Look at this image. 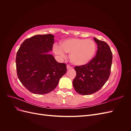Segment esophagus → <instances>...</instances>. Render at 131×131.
<instances>
[{"instance_id":"34e87169","label":"esophagus","mask_w":131,"mask_h":131,"mask_svg":"<svg viewBox=\"0 0 131 131\" xmlns=\"http://www.w3.org/2000/svg\"><path fill=\"white\" fill-rule=\"evenodd\" d=\"M67 69H72L73 68L71 66H70L69 65H67Z\"/></svg>"}]
</instances>
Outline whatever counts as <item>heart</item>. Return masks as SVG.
Segmentation results:
<instances>
[{"label":"heart","mask_w":131,"mask_h":131,"mask_svg":"<svg viewBox=\"0 0 131 131\" xmlns=\"http://www.w3.org/2000/svg\"><path fill=\"white\" fill-rule=\"evenodd\" d=\"M96 44L91 39L69 38L63 41L61 45H54V53L62 58L70 53V58L73 64L78 66L89 63L93 58L96 51Z\"/></svg>","instance_id":"obj_1"}]
</instances>
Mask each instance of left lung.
Instances as JSON below:
<instances>
[{
	"instance_id": "8db88e82",
	"label": "left lung",
	"mask_w": 131,
	"mask_h": 131,
	"mask_svg": "<svg viewBox=\"0 0 131 131\" xmlns=\"http://www.w3.org/2000/svg\"><path fill=\"white\" fill-rule=\"evenodd\" d=\"M98 49L96 56L88 64L76 66L77 72L73 85L76 92L82 95H89L100 90L109 78L113 55L106 42L94 38Z\"/></svg>"
}]
</instances>
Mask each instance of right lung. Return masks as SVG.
<instances>
[{"label":"right lung","mask_w":131,"mask_h":131,"mask_svg":"<svg viewBox=\"0 0 131 131\" xmlns=\"http://www.w3.org/2000/svg\"><path fill=\"white\" fill-rule=\"evenodd\" d=\"M54 36L36 35L22 42L17 51L16 64L18 78L30 92L50 93L67 72L65 63H58L52 54Z\"/></svg>","instance_id":"right-lung-1"}]
</instances>
